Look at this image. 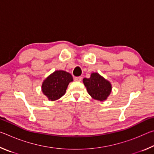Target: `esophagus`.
<instances>
[{
	"mask_svg": "<svg viewBox=\"0 0 154 154\" xmlns=\"http://www.w3.org/2000/svg\"><path fill=\"white\" fill-rule=\"evenodd\" d=\"M82 79V77H75L74 78V80L75 81V82H81Z\"/></svg>",
	"mask_w": 154,
	"mask_h": 154,
	"instance_id": "obj_1",
	"label": "esophagus"
}]
</instances>
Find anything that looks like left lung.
<instances>
[{
  "label": "left lung",
  "mask_w": 154,
  "mask_h": 154,
  "mask_svg": "<svg viewBox=\"0 0 154 154\" xmlns=\"http://www.w3.org/2000/svg\"><path fill=\"white\" fill-rule=\"evenodd\" d=\"M83 82L91 97L100 101L105 100L111 92V83L97 72H92L90 78H84Z\"/></svg>",
  "instance_id": "1"
}]
</instances>
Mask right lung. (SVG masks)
<instances>
[{
	"label": "right lung",
	"mask_w": 154,
	"mask_h": 154,
	"mask_svg": "<svg viewBox=\"0 0 154 154\" xmlns=\"http://www.w3.org/2000/svg\"><path fill=\"white\" fill-rule=\"evenodd\" d=\"M72 81V75L69 72L56 71L43 81L42 92L49 100H56L64 95L68 85Z\"/></svg>",
	"instance_id": "add662e5"
}]
</instances>
